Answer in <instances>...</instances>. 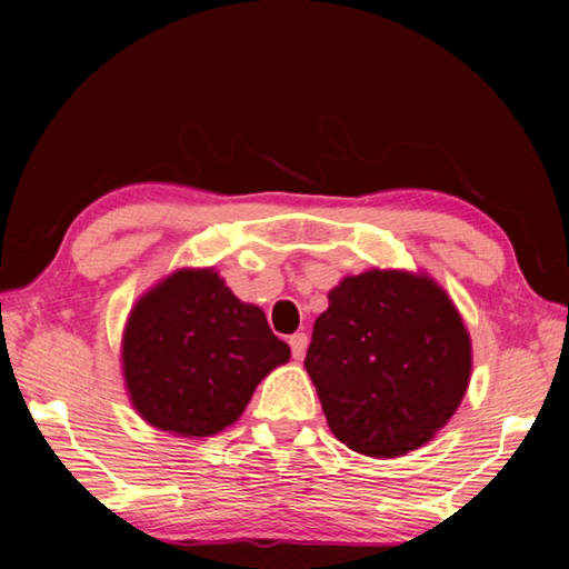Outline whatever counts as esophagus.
<instances>
[{"label":"esophagus","mask_w":569,"mask_h":569,"mask_svg":"<svg viewBox=\"0 0 569 569\" xmlns=\"http://www.w3.org/2000/svg\"><path fill=\"white\" fill-rule=\"evenodd\" d=\"M308 335L306 332H296L291 340H288V345H291V352L296 359H303L306 357V349H308Z\"/></svg>","instance_id":"1"}]
</instances>
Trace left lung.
Wrapping results in <instances>:
<instances>
[{
    "instance_id": "1",
    "label": "left lung",
    "mask_w": 569,
    "mask_h": 569,
    "mask_svg": "<svg viewBox=\"0 0 569 569\" xmlns=\"http://www.w3.org/2000/svg\"><path fill=\"white\" fill-rule=\"evenodd\" d=\"M306 369L335 438L367 457H401L445 428L462 403L471 342L426 273L365 271L328 293Z\"/></svg>"
}]
</instances>
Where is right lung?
<instances>
[{
  "mask_svg": "<svg viewBox=\"0 0 569 569\" xmlns=\"http://www.w3.org/2000/svg\"><path fill=\"white\" fill-rule=\"evenodd\" d=\"M291 359L263 310L241 303L212 269H180L131 310L122 369L149 426L210 438L244 413L259 381Z\"/></svg>",
  "mask_w": 569,
  "mask_h": 569,
  "instance_id": "add662e5",
  "label": "right lung"
}]
</instances>
